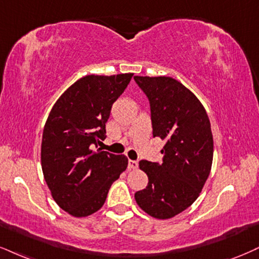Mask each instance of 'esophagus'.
Segmentation results:
<instances>
[{
	"label": "esophagus",
	"mask_w": 259,
	"mask_h": 259,
	"mask_svg": "<svg viewBox=\"0 0 259 259\" xmlns=\"http://www.w3.org/2000/svg\"><path fill=\"white\" fill-rule=\"evenodd\" d=\"M138 168V162L133 161V159H128V169H137Z\"/></svg>",
	"instance_id": "obj_1"
}]
</instances>
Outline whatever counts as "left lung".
<instances>
[{"instance_id":"1","label":"left lung","mask_w":259,"mask_h":259,"mask_svg":"<svg viewBox=\"0 0 259 259\" xmlns=\"http://www.w3.org/2000/svg\"><path fill=\"white\" fill-rule=\"evenodd\" d=\"M148 97L152 136L165 140L163 161L142 159L148 186L136 192L138 205L156 219H170L199 196L210 174L213 140L209 117L199 100L170 76H135Z\"/></svg>"}]
</instances>
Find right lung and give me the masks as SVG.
Masks as SVG:
<instances>
[{
	"instance_id": "obj_1",
	"label": "right lung",
	"mask_w": 259,
	"mask_h": 259,
	"mask_svg": "<svg viewBox=\"0 0 259 259\" xmlns=\"http://www.w3.org/2000/svg\"><path fill=\"white\" fill-rule=\"evenodd\" d=\"M133 73L86 75L54 104L41 139V169L55 202L74 218L100 210L109 188L126 170L128 159L94 145L105 139L111 105Z\"/></svg>"
}]
</instances>
